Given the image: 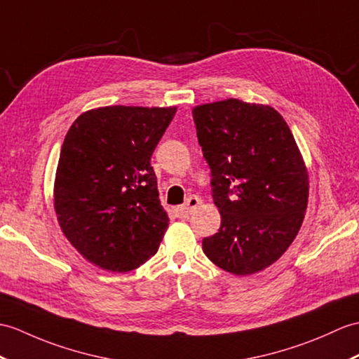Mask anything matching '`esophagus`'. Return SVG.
<instances>
[{"mask_svg": "<svg viewBox=\"0 0 359 359\" xmlns=\"http://www.w3.org/2000/svg\"><path fill=\"white\" fill-rule=\"evenodd\" d=\"M200 203H202V200H200L198 197L189 196V197L187 198V203H185V205H182V206L176 208V212H177V215H179L180 219H187V217H189V214L193 212Z\"/></svg>", "mask_w": 359, "mask_h": 359, "instance_id": "1", "label": "esophagus"}]
</instances>
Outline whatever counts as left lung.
<instances>
[{
    "mask_svg": "<svg viewBox=\"0 0 359 359\" xmlns=\"http://www.w3.org/2000/svg\"><path fill=\"white\" fill-rule=\"evenodd\" d=\"M222 223L205 255L234 275L263 271L286 252L304 219L309 177L286 121L238 99L193 110Z\"/></svg>",
    "mask_w": 359,
    "mask_h": 359,
    "instance_id": "1",
    "label": "left lung"
}]
</instances>
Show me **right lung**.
<instances>
[{
  "mask_svg": "<svg viewBox=\"0 0 359 359\" xmlns=\"http://www.w3.org/2000/svg\"><path fill=\"white\" fill-rule=\"evenodd\" d=\"M176 107H101L73 122L55 180L57 222L76 251L111 272L144 264L168 215L159 202L151 156Z\"/></svg>",
  "mask_w": 359,
  "mask_h": 359,
  "instance_id": "1",
  "label": "right lung"
}]
</instances>
